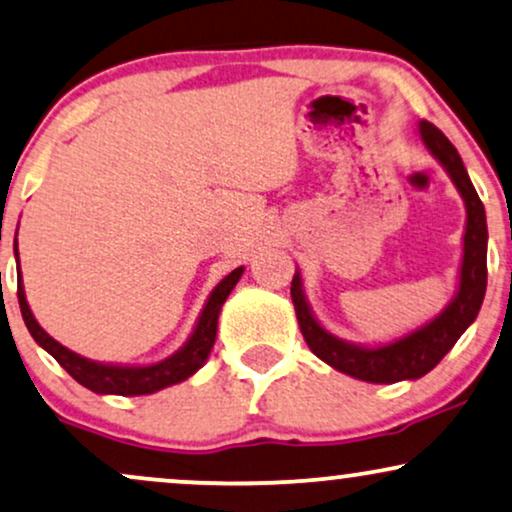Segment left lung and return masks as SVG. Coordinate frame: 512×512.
Returning <instances> with one entry per match:
<instances>
[{"label":"left lung","mask_w":512,"mask_h":512,"mask_svg":"<svg viewBox=\"0 0 512 512\" xmlns=\"http://www.w3.org/2000/svg\"><path fill=\"white\" fill-rule=\"evenodd\" d=\"M420 133L424 145L446 166L467 207L463 269H460V288L453 303L434 322L422 326L415 334L389 343V346L360 348L326 334L305 303V295L300 291V274H295L291 281L295 315H298L300 331H303L305 343L312 353L338 372L362 381H372V384H396V381L420 379L427 372H432L443 360V355L455 346V341L463 336L467 326L474 322L486 293V238H489V233H486L482 200H479L463 166V159L451 145V140L429 121H420Z\"/></svg>","instance_id":"1"}]
</instances>
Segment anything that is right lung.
<instances>
[{"label": "right lung", "instance_id": "add662e5", "mask_svg": "<svg viewBox=\"0 0 512 512\" xmlns=\"http://www.w3.org/2000/svg\"><path fill=\"white\" fill-rule=\"evenodd\" d=\"M18 255V252H16ZM243 267L233 269V272L221 279V283L214 288L209 295L205 310H202L200 322H197L190 341L178 350L176 355H171L169 360L157 362L150 367H114V365H97V362L85 360L76 353H71L69 348H64L61 343L54 341L52 336L45 334V329L35 322L33 312L26 303V293H23V283L18 281V305H21L23 322H26L30 336L47 350L54 360L59 362L66 372L71 374L78 384H83L85 389L95 393H116V396H145V393H155L166 386L178 384V381L188 379L190 374H195L197 369L205 365L209 350L214 346V338H217V319L221 312V305L229 298V293L236 286Z\"/></svg>", "mask_w": 512, "mask_h": 512}]
</instances>
